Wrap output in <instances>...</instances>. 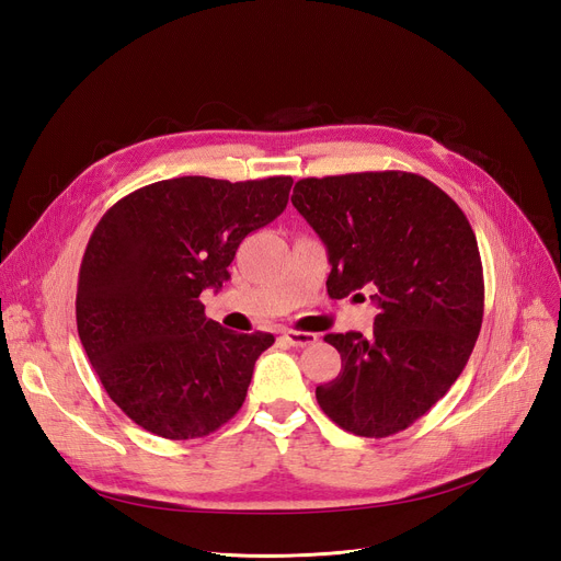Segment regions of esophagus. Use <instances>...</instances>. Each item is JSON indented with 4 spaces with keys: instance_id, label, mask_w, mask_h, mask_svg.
<instances>
[{
    "instance_id": "1",
    "label": "esophagus",
    "mask_w": 561,
    "mask_h": 561,
    "mask_svg": "<svg viewBox=\"0 0 561 561\" xmlns=\"http://www.w3.org/2000/svg\"><path fill=\"white\" fill-rule=\"evenodd\" d=\"M282 340L291 346H307V344H314L317 335L314 333H300V330H284Z\"/></svg>"
}]
</instances>
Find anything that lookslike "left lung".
<instances>
[{
  "instance_id": "8db88e82",
  "label": "left lung",
  "mask_w": 561,
  "mask_h": 561,
  "mask_svg": "<svg viewBox=\"0 0 561 561\" xmlns=\"http://www.w3.org/2000/svg\"><path fill=\"white\" fill-rule=\"evenodd\" d=\"M291 203L328 249L330 298L371 291L375 330L330 333L340 375L317 388L325 416L358 437L407 430L462 375L483 323V265L465 213L402 171L305 178Z\"/></svg>"
}]
</instances>
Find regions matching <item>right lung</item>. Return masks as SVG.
<instances>
[{"mask_svg":"<svg viewBox=\"0 0 561 561\" xmlns=\"http://www.w3.org/2000/svg\"><path fill=\"white\" fill-rule=\"evenodd\" d=\"M291 184L161 180L96 224L78 275V335L108 398L142 430L198 439L240 411L275 337L219 325L198 296L231 279L240 242L284 213Z\"/></svg>","mask_w":561,"mask_h":561,"instance_id":"right-lung-1","label":"right lung"}]
</instances>
